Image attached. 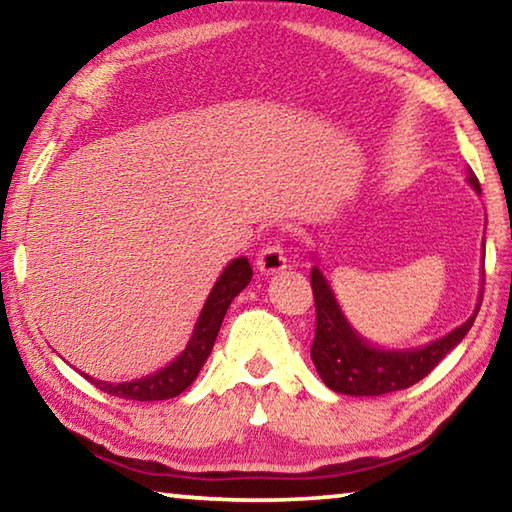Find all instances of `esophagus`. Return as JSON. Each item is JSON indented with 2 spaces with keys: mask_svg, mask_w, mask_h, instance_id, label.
Returning a JSON list of instances; mask_svg holds the SVG:
<instances>
[{
  "mask_svg": "<svg viewBox=\"0 0 512 512\" xmlns=\"http://www.w3.org/2000/svg\"><path fill=\"white\" fill-rule=\"evenodd\" d=\"M257 268L264 275L280 273V271H284V268H287V257H284V250L280 248V244L271 241V244H266L262 250H259Z\"/></svg>",
  "mask_w": 512,
  "mask_h": 512,
  "instance_id": "34e87169",
  "label": "esophagus"
}]
</instances>
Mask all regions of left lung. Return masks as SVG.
Masks as SVG:
<instances>
[{
	"label": "left lung",
	"instance_id": "obj_1",
	"mask_svg": "<svg viewBox=\"0 0 512 512\" xmlns=\"http://www.w3.org/2000/svg\"><path fill=\"white\" fill-rule=\"evenodd\" d=\"M467 183L481 194L474 171L467 173ZM311 289H314L316 302V336L311 343V361L327 388L357 397L395 393L418 384L443 361L447 352H452L465 339L483 300L481 293L474 314L443 339L415 350H381L354 332L318 266L311 268Z\"/></svg>",
	"mask_w": 512,
	"mask_h": 512
}]
</instances>
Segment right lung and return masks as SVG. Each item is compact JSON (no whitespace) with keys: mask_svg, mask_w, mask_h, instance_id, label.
Here are the masks:
<instances>
[{"mask_svg":"<svg viewBox=\"0 0 512 512\" xmlns=\"http://www.w3.org/2000/svg\"><path fill=\"white\" fill-rule=\"evenodd\" d=\"M250 277H253V268H250L246 257L232 259V262L225 266V271L221 273L219 280H216L212 293L205 300L187 348L180 352V357L176 361H171L167 368H162L142 379L121 381V384H110V381L94 379L90 375H85V372H81V375L92 381L99 391L115 397H124V400L158 402L171 400V397L180 395L185 388L194 384V379L198 377V372H201L203 363L210 357V352L214 348L225 311H228L230 302L248 287Z\"/></svg>","mask_w":512,"mask_h":512,"instance_id":"1","label":"right lung"}]
</instances>
